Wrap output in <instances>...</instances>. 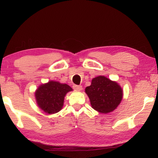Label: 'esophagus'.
<instances>
[{
  "label": "esophagus",
  "instance_id": "obj_1",
  "mask_svg": "<svg viewBox=\"0 0 158 158\" xmlns=\"http://www.w3.org/2000/svg\"><path fill=\"white\" fill-rule=\"evenodd\" d=\"M73 88L76 90H78V91H81L82 89V86L81 85H73Z\"/></svg>",
  "mask_w": 158,
  "mask_h": 158
}]
</instances>
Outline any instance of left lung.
Returning a JSON list of instances; mask_svg holds the SVG:
<instances>
[{
  "label": "left lung",
  "instance_id": "8db88e82",
  "mask_svg": "<svg viewBox=\"0 0 158 158\" xmlns=\"http://www.w3.org/2000/svg\"><path fill=\"white\" fill-rule=\"evenodd\" d=\"M85 92L88 95L92 107L102 113L113 111L123 98L120 85L103 76L94 78Z\"/></svg>",
  "mask_w": 158,
  "mask_h": 158
}]
</instances>
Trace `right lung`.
I'll use <instances>...</instances> for the list:
<instances>
[{"label": "right lung", "instance_id": "add662e5", "mask_svg": "<svg viewBox=\"0 0 158 158\" xmlns=\"http://www.w3.org/2000/svg\"><path fill=\"white\" fill-rule=\"evenodd\" d=\"M72 90L69 85L55 81L42 84L35 94L38 106L49 114L59 112L63 107L65 95Z\"/></svg>", "mask_w": 158, "mask_h": 158}]
</instances>
